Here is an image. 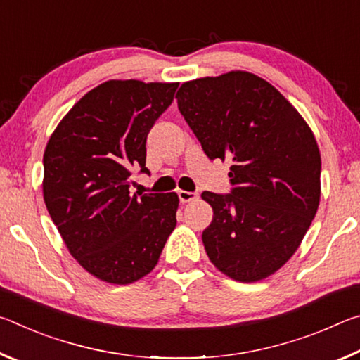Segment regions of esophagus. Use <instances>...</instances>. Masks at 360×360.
<instances>
[{"label": "esophagus", "instance_id": "34e87169", "mask_svg": "<svg viewBox=\"0 0 360 360\" xmlns=\"http://www.w3.org/2000/svg\"><path fill=\"white\" fill-rule=\"evenodd\" d=\"M178 197L181 200V203H188V202H195L198 198L197 192H187V191H179Z\"/></svg>", "mask_w": 360, "mask_h": 360}]
</instances>
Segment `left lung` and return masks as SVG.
<instances>
[{"mask_svg":"<svg viewBox=\"0 0 360 360\" xmlns=\"http://www.w3.org/2000/svg\"><path fill=\"white\" fill-rule=\"evenodd\" d=\"M178 108L211 160L231 158L230 193L203 192L212 222L202 240L224 275L254 283L300 246L321 198V154L300 112L248 71L181 85Z\"/></svg>","mask_w":360,"mask_h":360,"instance_id":"obj_1","label":"left lung"}]
</instances>
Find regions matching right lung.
Listing matches in <instances>:
<instances>
[{
  "instance_id": "add662e5",
  "label": "right lung",
  "mask_w": 360,
  "mask_h": 360,
  "mask_svg": "<svg viewBox=\"0 0 360 360\" xmlns=\"http://www.w3.org/2000/svg\"><path fill=\"white\" fill-rule=\"evenodd\" d=\"M178 82L106 81L65 115L44 150L42 195L70 254L90 275L130 284L157 265L176 227L179 198L130 193L146 168L148 133Z\"/></svg>"
}]
</instances>
